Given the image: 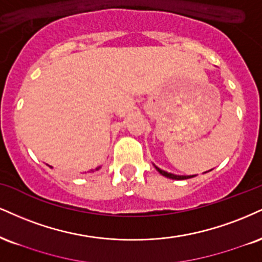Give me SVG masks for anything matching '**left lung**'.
I'll return each instance as SVG.
<instances>
[{
  "label": "left lung",
  "instance_id": "obj_1",
  "mask_svg": "<svg viewBox=\"0 0 262 262\" xmlns=\"http://www.w3.org/2000/svg\"><path fill=\"white\" fill-rule=\"evenodd\" d=\"M156 169L161 173L162 176H165L167 178H171V179H177V181H182V179H188V178H191L194 177V176H177V174H172V173H168L166 171H162V169H160L159 167H156Z\"/></svg>",
  "mask_w": 262,
  "mask_h": 262
}]
</instances>
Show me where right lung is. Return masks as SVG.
Here are the masks:
<instances>
[{
	"label": "right lung",
	"mask_w": 262,
	"mask_h": 262,
	"mask_svg": "<svg viewBox=\"0 0 262 262\" xmlns=\"http://www.w3.org/2000/svg\"><path fill=\"white\" fill-rule=\"evenodd\" d=\"M99 168H100V167H99ZM99 168H96V171H97V169H99Z\"/></svg>",
	"instance_id": "obj_1"
}]
</instances>
